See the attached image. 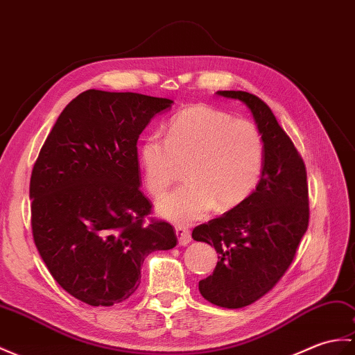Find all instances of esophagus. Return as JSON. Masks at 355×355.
Listing matches in <instances>:
<instances>
[{"mask_svg":"<svg viewBox=\"0 0 355 355\" xmlns=\"http://www.w3.org/2000/svg\"><path fill=\"white\" fill-rule=\"evenodd\" d=\"M175 234H177L180 245H187L189 242L192 241L191 232H189V228H186V227H181V225L175 227Z\"/></svg>","mask_w":355,"mask_h":355,"instance_id":"34e87169","label":"esophagus"}]
</instances>
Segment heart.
Returning <instances> with one entry per match:
<instances>
[{
  "instance_id": "obj_1",
  "label": "heart",
  "mask_w": 355,
  "mask_h": 355,
  "mask_svg": "<svg viewBox=\"0 0 355 355\" xmlns=\"http://www.w3.org/2000/svg\"><path fill=\"white\" fill-rule=\"evenodd\" d=\"M265 148L259 128L205 104L171 118L166 139L145 137L137 160L148 192L162 196L186 166L189 183L159 201L163 218L192 224L215 209H233L257 187Z\"/></svg>"
}]
</instances>
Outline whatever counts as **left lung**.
Instances as JSON below:
<instances>
[{"instance_id":"obj_1","label":"left lung","mask_w":355,"mask_h":355,"mask_svg":"<svg viewBox=\"0 0 355 355\" xmlns=\"http://www.w3.org/2000/svg\"><path fill=\"white\" fill-rule=\"evenodd\" d=\"M218 95L242 101L263 139L265 159L255 191L224 215L193 228L196 242L215 246L218 265L200 282L209 302L242 309L272 291L289 269L309 227L307 171L269 105L242 90Z\"/></svg>"}]
</instances>
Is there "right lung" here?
I'll return each instance as SVG.
<instances>
[{
	"mask_svg": "<svg viewBox=\"0 0 355 355\" xmlns=\"http://www.w3.org/2000/svg\"><path fill=\"white\" fill-rule=\"evenodd\" d=\"M172 103L89 89L64 107L33 166L36 248L62 289L89 306L128 300L148 255L177 245L171 224L146 222L153 204L137 160L139 135Z\"/></svg>",
	"mask_w": 355,
	"mask_h": 355,
	"instance_id": "add662e5",
	"label": "right lung"
}]
</instances>
